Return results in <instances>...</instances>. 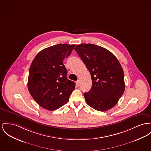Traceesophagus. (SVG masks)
Here are the masks:
<instances>
[{"instance_id": "34e87169", "label": "esophagus", "mask_w": 151, "mask_h": 151, "mask_svg": "<svg viewBox=\"0 0 151 151\" xmlns=\"http://www.w3.org/2000/svg\"><path fill=\"white\" fill-rule=\"evenodd\" d=\"M76 85H77V86H80V81L78 80L76 82Z\"/></svg>"}]
</instances>
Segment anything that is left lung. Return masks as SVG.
Listing matches in <instances>:
<instances>
[{"instance_id":"1","label":"left lung","mask_w":151,"mask_h":151,"mask_svg":"<svg viewBox=\"0 0 151 151\" xmlns=\"http://www.w3.org/2000/svg\"><path fill=\"white\" fill-rule=\"evenodd\" d=\"M74 50L91 75L92 87L84 93L86 103L97 111L111 109L125 91L124 74L119 61L111 51L96 45L81 44Z\"/></svg>"}]
</instances>
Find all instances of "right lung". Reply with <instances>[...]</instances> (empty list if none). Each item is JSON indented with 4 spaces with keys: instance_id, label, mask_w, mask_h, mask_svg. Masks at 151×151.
I'll return each instance as SVG.
<instances>
[{
    "instance_id": "obj_1",
    "label": "right lung",
    "mask_w": 151,
    "mask_h": 151,
    "mask_svg": "<svg viewBox=\"0 0 151 151\" xmlns=\"http://www.w3.org/2000/svg\"><path fill=\"white\" fill-rule=\"evenodd\" d=\"M75 45L58 44L40 51L31 64L27 86L41 107L55 111L66 104L76 83L68 79L63 61Z\"/></svg>"
}]
</instances>
